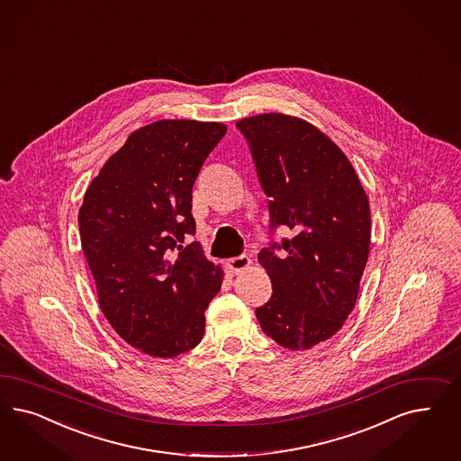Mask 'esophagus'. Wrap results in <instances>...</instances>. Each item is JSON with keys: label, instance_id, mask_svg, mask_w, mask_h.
<instances>
[{"label": "esophagus", "instance_id": "1", "mask_svg": "<svg viewBox=\"0 0 461 461\" xmlns=\"http://www.w3.org/2000/svg\"><path fill=\"white\" fill-rule=\"evenodd\" d=\"M253 265V261L248 258V256H236V258H230L229 261H227V267H229V271L232 273V275H239V273H242L244 269H249Z\"/></svg>", "mask_w": 461, "mask_h": 461}]
</instances>
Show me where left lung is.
Masks as SVG:
<instances>
[{"mask_svg":"<svg viewBox=\"0 0 461 461\" xmlns=\"http://www.w3.org/2000/svg\"><path fill=\"white\" fill-rule=\"evenodd\" d=\"M236 125L269 196L271 229L294 232L258 254L273 294L256 317L283 348L309 349L332 338L357 303L370 253L368 196L339 146L307 120L261 113Z\"/></svg>","mask_w":461,"mask_h":461,"instance_id":"obj_1","label":"left lung"}]
</instances>
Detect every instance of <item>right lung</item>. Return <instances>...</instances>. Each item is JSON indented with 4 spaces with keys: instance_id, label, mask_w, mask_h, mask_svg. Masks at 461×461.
<instances>
[{
    "instance_id": "right-lung-1",
    "label": "right lung",
    "mask_w": 461,
    "mask_h": 461,
    "mask_svg": "<svg viewBox=\"0 0 461 461\" xmlns=\"http://www.w3.org/2000/svg\"><path fill=\"white\" fill-rule=\"evenodd\" d=\"M227 127L158 120L129 135L89 183L77 222L100 309L123 341L175 357L203 338L222 286L194 236L192 190Z\"/></svg>"
}]
</instances>
